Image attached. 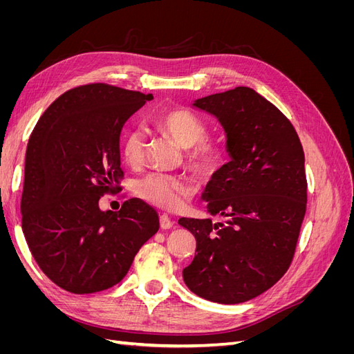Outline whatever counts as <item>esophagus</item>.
Masks as SVG:
<instances>
[{
  "label": "esophagus",
  "instance_id": "obj_1",
  "mask_svg": "<svg viewBox=\"0 0 354 354\" xmlns=\"http://www.w3.org/2000/svg\"><path fill=\"white\" fill-rule=\"evenodd\" d=\"M159 226H160V229H164V230L171 229V227H173V221H171V218L167 216V214H162V216L159 217Z\"/></svg>",
  "mask_w": 354,
  "mask_h": 354
}]
</instances>
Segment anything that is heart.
Segmentation results:
<instances>
[{"instance_id":"1","label":"heart","mask_w":354,"mask_h":354,"mask_svg":"<svg viewBox=\"0 0 354 354\" xmlns=\"http://www.w3.org/2000/svg\"><path fill=\"white\" fill-rule=\"evenodd\" d=\"M160 133L183 147L186 167L198 177H209L220 168L224 146L216 137L207 136L208 125L196 113L183 108L165 111L155 118ZM122 158L131 168L140 167L146 152V136L142 130L128 131L121 145ZM195 186L185 176L149 174L138 180L137 195L151 205L174 211L194 194Z\"/></svg>"}]
</instances>
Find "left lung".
Returning <instances> with one entry per match:
<instances>
[{
    "label": "left lung",
    "mask_w": 354,
    "mask_h": 354,
    "mask_svg": "<svg viewBox=\"0 0 354 354\" xmlns=\"http://www.w3.org/2000/svg\"><path fill=\"white\" fill-rule=\"evenodd\" d=\"M194 106L220 121L232 160L202 195L211 216L226 221L178 220L196 239L183 279L209 301L239 304L272 288L292 263L307 205L304 151L291 121L252 88L211 94Z\"/></svg>",
    "instance_id": "left-lung-1"
}]
</instances>
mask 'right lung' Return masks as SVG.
Returning a JSON list of instances; mask_svg holds the SVG:
<instances>
[{"label":"right lung","instance_id":"right-lung-1","mask_svg":"<svg viewBox=\"0 0 354 354\" xmlns=\"http://www.w3.org/2000/svg\"><path fill=\"white\" fill-rule=\"evenodd\" d=\"M152 94L94 82L63 93L41 115L25 160L22 229L37 264L72 294L120 283L142 245L159 229L158 212L138 198L102 211L120 192V136Z\"/></svg>","mask_w":354,"mask_h":354}]
</instances>
